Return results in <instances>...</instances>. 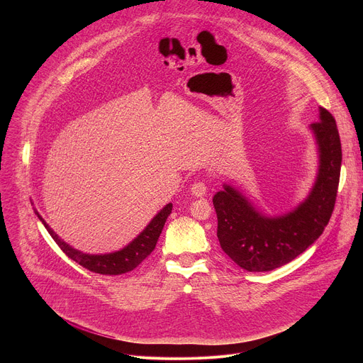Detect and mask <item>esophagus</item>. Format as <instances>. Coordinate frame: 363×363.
<instances>
[{"label":"esophagus","instance_id":"1","mask_svg":"<svg viewBox=\"0 0 363 363\" xmlns=\"http://www.w3.org/2000/svg\"><path fill=\"white\" fill-rule=\"evenodd\" d=\"M191 192L195 196H203L206 194V184L202 181H196L191 185Z\"/></svg>","mask_w":363,"mask_h":363}]
</instances>
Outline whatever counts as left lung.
<instances>
[{"label":"left lung","instance_id":"left-lung-1","mask_svg":"<svg viewBox=\"0 0 363 363\" xmlns=\"http://www.w3.org/2000/svg\"><path fill=\"white\" fill-rule=\"evenodd\" d=\"M310 129L319 146L320 165L313 189L296 210L280 217L262 216L230 185L213 198L220 245L247 272H270L290 263L322 235L332 217L342 165L336 121L320 108V121Z\"/></svg>","mask_w":363,"mask_h":363}]
</instances>
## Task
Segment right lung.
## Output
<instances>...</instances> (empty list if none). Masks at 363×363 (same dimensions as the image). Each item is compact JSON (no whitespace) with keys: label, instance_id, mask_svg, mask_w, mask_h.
Instances as JSON below:
<instances>
[{"label":"right lung","instance_id":"add662e5","mask_svg":"<svg viewBox=\"0 0 363 363\" xmlns=\"http://www.w3.org/2000/svg\"><path fill=\"white\" fill-rule=\"evenodd\" d=\"M171 211H172V203L165 205L164 208L153 217V220L146 225V228L130 244H128L121 251H115V252H109V254H100V255L86 254V252L74 250L73 247L66 244L63 240H60L57 237V234H55V231L47 225V223L41 218V216H38V213H35V214L40 218V221L44 224V227L47 228L48 234L53 237V240L57 242V245L63 250V252L69 258H72L73 262H76L82 267L87 269L89 272H93L97 274L118 276V274H123V273H128V272H132L133 269H136L145 260V258L155 250V245H157V242H158V238L162 233V228H164L165 221H167L168 216L171 214Z\"/></svg>","mask_w":363,"mask_h":363}]
</instances>
